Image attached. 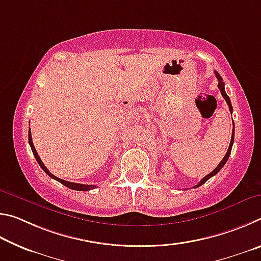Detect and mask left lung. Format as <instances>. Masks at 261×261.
<instances>
[{
	"mask_svg": "<svg viewBox=\"0 0 261 261\" xmlns=\"http://www.w3.org/2000/svg\"><path fill=\"white\" fill-rule=\"evenodd\" d=\"M215 72V76H216V78H218V81H219V84H218V87H219V90H220V92H221V94H222V96L224 98V100H226V102H227V105H228V107H229V110H230V114H231V112H232V106H231V102H230V99H229V96L227 95V93H226V91H224V83H223V79H222V77L220 76V74L216 72V71H214ZM235 132H233V130H232V135H231V140H230V144H229V147H228V151H227V153H226V155H224V158L222 159V161H221L219 165H218V167L215 168V169L212 171V173H210L208 175H206L204 178H202L199 183H198L197 185H194V189L196 188H199L200 185H202L204 184L206 180H208L211 177H213L214 175H216L219 173V171L222 169V167L226 165V162L228 161V159H229V155H230V153H231V148H232V144H233V138H235Z\"/></svg>",
	"mask_w": 261,
	"mask_h": 261,
	"instance_id": "8db88e82",
	"label": "left lung"
}]
</instances>
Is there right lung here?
<instances>
[{
	"instance_id": "obj_1",
	"label": "right lung",
	"mask_w": 261,
	"mask_h": 261,
	"mask_svg": "<svg viewBox=\"0 0 261 261\" xmlns=\"http://www.w3.org/2000/svg\"><path fill=\"white\" fill-rule=\"evenodd\" d=\"M29 143H30L31 149H32V152H33V155H34V158H35V160H37V162L39 163V166H40V167L42 168V170L45 171V173H46L48 176H50L51 178H54V179H56V180H59V182H60L61 184L65 185V187L69 188V189H71V190H77V191H88V190H93V189H95V188H96L95 185H87V184H79V183L68 182V180L61 179V178H59V177H56L55 175H53V174L50 173V171L47 169L46 166L43 165V162L41 161L40 156L38 155L37 149H35L34 145H33V141H32V136H31V129H29Z\"/></svg>"
}]
</instances>
